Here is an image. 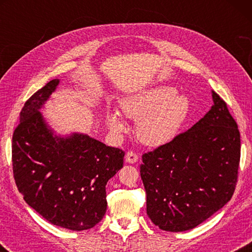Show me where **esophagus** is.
Wrapping results in <instances>:
<instances>
[{
	"instance_id": "34e87169",
	"label": "esophagus",
	"mask_w": 252,
	"mask_h": 252,
	"mask_svg": "<svg viewBox=\"0 0 252 252\" xmlns=\"http://www.w3.org/2000/svg\"><path fill=\"white\" fill-rule=\"evenodd\" d=\"M138 155H136V153H134V152H132V151H129L126 155V161L127 162V163H131V164H133V163H135L136 161H138Z\"/></svg>"
}]
</instances>
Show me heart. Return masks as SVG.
Wrapping results in <instances>:
<instances>
[{
	"label": "heart",
	"mask_w": 252,
	"mask_h": 252,
	"mask_svg": "<svg viewBox=\"0 0 252 252\" xmlns=\"http://www.w3.org/2000/svg\"><path fill=\"white\" fill-rule=\"evenodd\" d=\"M190 106L189 97L167 84L148 88L120 101L121 112L132 120H136L138 139L150 147L171 141L189 117ZM105 121L114 133L126 130V123L117 111H108Z\"/></svg>",
	"instance_id": "1"
}]
</instances>
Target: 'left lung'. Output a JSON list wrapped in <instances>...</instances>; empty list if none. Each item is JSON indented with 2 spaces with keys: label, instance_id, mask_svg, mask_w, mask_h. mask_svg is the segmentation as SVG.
<instances>
[{
  "label": "left lung",
  "instance_id": "obj_1",
  "mask_svg": "<svg viewBox=\"0 0 252 252\" xmlns=\"http://www.w3.org/2000/svg\"><path fill=\"white\" fill-rule=\"evenodd\" d=\"M213 105L189 130L144 153L140 173L147 213L165 231L193 229L230 201L240 162V132L225 102Z\"/></svg>",
  "mask_w": 252,
  "mask_h": 252
}]
</instances>
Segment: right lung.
<instances>
[{
    "label": "right lung",
    "mask_w": 252,
    "mask_h": 252,
    "mask_svg": "<svg viewBox=\"0 0 252 252\" xmlns=\"http://www.w3.org/2000/svg\"><path fill=\"white\" fill-rule=\"evenodd\" d=\"M59 83H46L21 111L12 139L14 180L25 202L49 222L82 231L104 217L106 182L123 167L125 152L88 134L51 129L40 110Z\"/></svg>",
    "instance_id": "right-lung-1"
}]
</instances>
